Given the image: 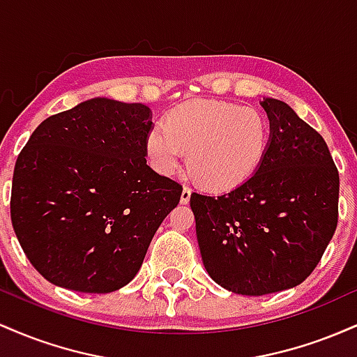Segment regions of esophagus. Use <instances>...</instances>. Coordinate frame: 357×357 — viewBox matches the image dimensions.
Here are the masks:
<instances>
[{
	"mask_svg": "<svg viewBox=\"0 0 357 357\" xmlns=\"http://www.w3.org/2000/svg\"><path fill=\"white\" fill-rule=\"evenodd\" d=\"M190 198H191V188L190 186H184L183 188V192H181V203L183 204L190 203Z\"/></svg>",
	"mask_w": 357,
	"mask_h": 357,
	"instance_id": "esophagus-1",
	"label": "esophagus"
}]
</instances>
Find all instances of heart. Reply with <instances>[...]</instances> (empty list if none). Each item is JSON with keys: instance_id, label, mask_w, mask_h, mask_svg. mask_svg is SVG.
I'll return each instance as SVG.
<instances>
[{"instance_id": "obj_1", "label": "heart", "mask_w": 357, "mask_h": 357, "mask_svg": "<svg viewBox=\"0 0 357 357\" xmlns=\"http://www.w3.org/2000/svg\"><path fill=\"white\" fill-rule=\"evenodd\" d=\"M270 144L268 119L230 102L191 100L155 124L146 139L151 166L173 174L190 153V171L211 190H231L255 173Z\"/></svg>"}]
</instances>
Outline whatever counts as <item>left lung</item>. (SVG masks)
<instances>
[{"label": "left lung", "mask_w": 357, "mask_h": 357, "mask_svg": "<svg viewBox=\"0 0 357 357\" xmlns=\"http://www.w3.org/2000/svg\"><path fill=\"white\" fill-rule=\"evenodd\" d=\"M270 119L264 161L230 192L191 195L206 272L241 296L292 289L321 261L339 216V173L321 134L285 102H261Z\"/></svg>", "instance_id": "obj_1"}]
</instances>
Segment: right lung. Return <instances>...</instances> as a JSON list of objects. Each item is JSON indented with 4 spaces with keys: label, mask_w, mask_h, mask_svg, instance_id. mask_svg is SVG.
Returning <instances> with one entry per match:
<instances>
[{
    "label": "right lung",
    "mask_w": 357,
    "mask_h": 357,
    "mask_svg": "<svg viewBox=\"0 0 357 357\" xmlns=\"http://www.w3.org/2000/svg\"><path fill=\"white\" fill-rule=\"evenodd\" d=\"M151 109L90 99L33 130L16 159L11 223L52 284L109 294L141 268L183 186L146 165Z\"/></svg>",
    "instance_id": "add662e5"
}]
</instances>
